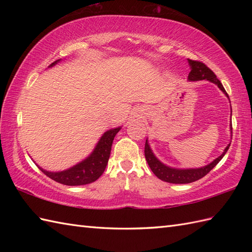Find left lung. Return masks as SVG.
I'll list each match as a JSON object with an SVG mask.
<instances>
[{"label": "left lung", "instance_id": "obj_1", "mask_svg": "<svg viewBox=\"0 0 252 252\" xmlns=\"http://www.w3.org/2000/svg\"><path fill=\"white\" fill-rule=\"evenodd\" d=\"M187 62H189V65L190 67V72L189 73V78H187V80H189V82L207 80V81L218 85V88L220 89L228 98L226 91L224 90L222 83L220 82V80L217 78V76L213 73L211 69H209L205 65V63H202L200 62H196V61H191V60H187ZM231 110H232V108H231ZM231 117H232V115H231ZM229 126H231V134H232V122ZM229 145H231V143H229L228 145L225 147L224 152L220 155V156L213 160L212 162H210L207 165H203V167H200V168L180 169V168L169 167V165L162 163L156 156H155V154L153 153L151 146H149L148 140H146V143H145V158H146V161L149 165V168L152 169L154 174L156 175L158 179L162 180L164 182H168V183L187 184V183H191V182H195L197 180L203 178L206 174L210 172V171L215 168L219 162H220V160L224 157V155L226 154V152L229 148Z\"/></svg>", "mask_w": 252, "mask_h": 252}]
</instances>
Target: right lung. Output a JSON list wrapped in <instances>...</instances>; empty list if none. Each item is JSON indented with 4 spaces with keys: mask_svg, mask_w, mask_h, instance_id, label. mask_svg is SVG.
Returning <instances> with one entry per match:
<instances>
[{
    "mask_svg": "<svg viewBox=\"0 0 252 252\" xmlns=\"http://www.w3.org/2000/svg\"><path fill=\"white\" fill-rule=\"evenodd\" d=\"M61 61L62 60L54 62L52 65L49 66V68L54 67ZM120 130L121 126H118L106 131L99 138L97 144H96L93 152L91 153L87 158L83 159L82 161L72 165L71 168L52 172V171L44 170L43 168L39 167L37 164L36 165L39 167L42 172L49 176L50 179L63 185L78 186L92 183V182L97 180L99 176L104 173L110 156L112 142H114L116 134Z\"/></svg>",
    "mask_w": 252,
    "mask_h": 252,
    "instance_id": "1",
    "label": "right lung"
}]
</instances>
